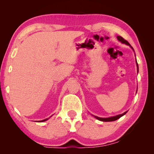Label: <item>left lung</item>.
<instances>
[{"mask_svg": "<svg viewBox=\"0 0 154 154\" xmlns=\"http://www.w3.org/2000/svg\"><path fill=\"white\" fill-rule=\"evenodd\" d=\"M117 38H118V40L119 41H120L121 43H124V44H126V45H129L130 48H131L132 49V50H134V49L132 48V47L130 45V43L128 42V41H126V40H125L124 38H123V37H122V36H117ZM136 61H137V60H136ZM137 62V70L138 71H139V66H138V64H137V62ZM127 113V111H126V112H124V113H122V114H120V115H118V116H113V117H110V118H99V117H97V116H94L95 117V118H96L97 119H98V120H100V121H102V122H113V121H116V120H117V119H118L119 118H120L122 116H124L125 114H126Z\"/></svg>", "mask_w": 154, "mask_h": 154, "instance_id": "1", "label": "left lung"}]
</instances>
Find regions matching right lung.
<instances>
[{"mask_svg":"<svg viewBox=\"0 0 154 154\" xmlns=\"http://www.w3.org/2000/svg\"><path fill=\"white\" fill-rule=\"evenodd\" d=\"M49 118H47V119H43V120H41V121H40L41 122H45V121H46V120H48Z\"/></svg>","mask_w":154,"mask_h":154,"instance_id":"obj_1","label":"right lung"}]
</instances>
